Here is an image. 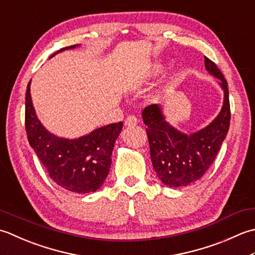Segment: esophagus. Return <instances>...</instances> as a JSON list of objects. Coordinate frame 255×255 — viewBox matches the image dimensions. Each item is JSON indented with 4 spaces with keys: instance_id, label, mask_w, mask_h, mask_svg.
I'll return each instance as SVG.
<instances>
[{
    "instance_id": "esophagus-1",
    "label": "esophagus",
    "mask_w": 255,
    "mask_h": 255,
    "mask_svg": "<svg viewBox=\"0 0 255 255\" xmlns=\"http://www.w3.org/2000/svg\"><path fill=\"white\" fill-rule=\"evenodd\" d=\"M137 118L134 117V116H128L127 118L126 122H124V124H126V127H135L137 124Z\"/></svg>"
}]
</instances>
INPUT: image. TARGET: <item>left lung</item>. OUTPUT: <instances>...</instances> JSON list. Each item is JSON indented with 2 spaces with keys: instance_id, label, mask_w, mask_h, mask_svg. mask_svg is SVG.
<instances>
[{
  "instance_id": "8db88e82",
  "label": "left lung",
  "mask_w": 255,
  "mask_h": 255,
  "mask_svg": "<svg viewBox=\"0 0 255 255\" xmlns=\"http://www.w3.org/2000/svg\"><path fill=\"white\" fill-rule=\"evenodd\" d=\"M206 69L219 79L225 92L220 113L209 126L193 134L179 132L165 121L162 109L150 105L142 112L146 126L150 159L157 177L169 187H185L198 180L220 150L230 127L229 90L226 78L214 61L205 57Z\"/></svg>"
}]
</instances>
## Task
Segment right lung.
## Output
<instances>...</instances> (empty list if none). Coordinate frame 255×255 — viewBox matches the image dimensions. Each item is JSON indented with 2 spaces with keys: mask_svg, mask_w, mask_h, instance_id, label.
Segmentation results:
<instances>
[{
  "mask_svg": "<svg viewBox=\"0 0 255 255\" xmlns=\"http://www.w3.org/2000/svg\"><path fill=\"white\" fill-rule=\"evenodd\" d=\"M75 47L76 45L61 48L49 58ZM122 128L123 122H118L99 128L79 138L56 136L41 126L36 117L28 82L25 98V128L29 145L50 178L66 190L88 194L100 188L110 170L113 146Z\"/></svg>",
  "mask_w": 255,
  "mask_h": 255,
  "instance_id": "add662e5",
  "label": "right lung"
}]
</instances>
